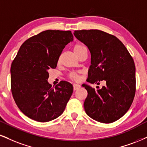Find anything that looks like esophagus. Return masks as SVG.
<instances>
[{
    "label": "esophagus",
    "instance_id": "34e87169",
    "mask_svg": "<svg viewBox=\"0 0 147 147\" xmlns=\"http://www.w3.org/2000/svg\"><path fill=\"white\" fill-rule=\"evenodd\" d=\"M73 86H74V90H76L77 89H78V88H80V85L78 84H74L73 85Z\"/></svg>",
    "mask_w": 147,
    "mask_h": 147
}]
</instances>
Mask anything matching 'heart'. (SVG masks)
<instances>
[{
    "mask_svg": "<svg viewBox=\"0 0 147 147\" xmlns=\"http://www.w3.org/2000/svg\"><path fill=\"white\" fill-rule=\"evenodd\" d=\"M85 50H86V47H85L83 44H82V43H77V44H76L74 47V52H75V54H76L77 56H78L81 52L84 51ZM69 78L71 79L76 80L78 79L79 75L77 72H71V73L69 74Z\"/></svg>",
    "mask_w": 147,
    "mask_h": 147,
    "instance_id": "heart-1",
    "label": "heart"
}]
</instances>
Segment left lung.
<instances>
[{"label":"left lung","mask_w":147,"mask_h":147,"mask_svg":"<svg viewBox=\"0 0 147 147\" xmlns=\"http://www.w3.org/2000/svg\"><path fill=\"white\" fill-rule=\"evenodd\" d=\"M74 35L87 46L90 53L91 65L86 81L91 84L101 80L106 82L101 88L97 86V90L82 84L88 92L85 112L98 122H115L127 112L134 98V61L115 36L99 30H75Z\"/></svg>","instance_id":"8db88e82"}]
</instances>
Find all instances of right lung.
Returning a JSON list of instances; mask_svg holds the SVG:
<instances>
[{
    "label": "right lung",
    "mask_w": 147,
    "mask_h": 147,
    "mask_svg": "<svg viewBox=\"0 0 147 147\" xmlns=\"http://www.w3.org/2000/svg\"><path fill=\"white\" fill-rule=\"evenodd\" d=\"M69 30H47L22 45L11 67V87L16 104L28 118L48 122L63 114L73 86L61 81L54 88L48 70L57 67L66 45L74 40Z\"/></svg>",
    "instance_id": "obj_1"
}]
</instances>
